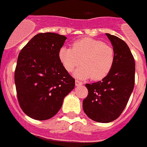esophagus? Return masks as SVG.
<instances>
[{
    "instance_id": "esophagus-1",
    "label": "esophagus",
    "mask_w": 147,
    "mask_h": 147,
    "mask_svg": "<svg viewBox=\"0 0 147 147\" xmlns=\"http://www.w3.org/2000/svg\"><path fill=\"white\" fill-rule=\"evenodd\" d=\"M75 85H76V86H80V85H82V82L79 81V80H76V81H75Z\"/></svg>"
}]
</instances>
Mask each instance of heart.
Segmentation results:
<instances>
[{
  "instance_id": "heart-1",
  "label": "heart",
  "mask_w": 147,
  "mask_h": 147,
  "mask_svg": "<svg viewBox=\"0 0 147 147\" xmlns=\"http://www.w3.org/2000/svg\"><path fill=\"white\" fill-rule=\"evenodd\" d=\"M59 59L67 72L82 65L74 73L79 79L101 80L108 75L115 60V53L111 46L99 40L83 38L72 44V48L65 46L59 51Z\"/></svg>"
}]
</instances>
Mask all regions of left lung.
I'll use <instances>...</instances> for the list:
<instances>
[{"instance_id":"8db88e82","label":"left lung","mask_w":147,"mask_h":147,"mask_svg":"<svg viewBox=\"0 0 147 147\" xmlns=\"http://www.w3.org/2000/svg\"><path fill=\"white\" fill-rule=\"evenodd\" d=\"M106 35L115 53L113 66L102 81L85 85L88 95L82 103L85 114L100 123H109L120 116L135 85L136 64L129 48L119 37Z\"/></svg>"}]
</instances>
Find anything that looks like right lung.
<instances>
[{
	"instance_id": "1",
	"label": "right lung",
	"mask_w": 147,
	"mask_h": 147,
	"mask_svg": "<svg viewBox=\"0 0 147 147\" xmlns=\"http://www.w3.org/2000/svg\"><path fill=\"white\" fill-rule=\"evenodd\" d=\"M66 39L51 32L37 34L18 55L15 71L18 100L32 119L52 118L74 88L75 80L59 59V51Z\"/></svg>"
}]
</instances>
